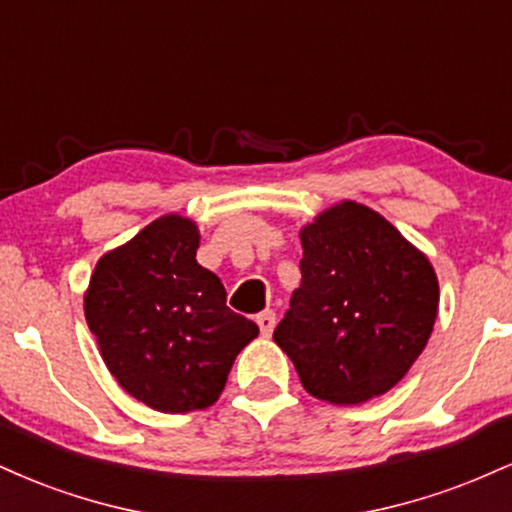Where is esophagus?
<instances>
[{
	"mask_svg": "<svg viewBox=\"0 0 512 512\" xmlns=\"http://www.w3.org/2000/svg\"><path fill=\"white\" fill-rule=\"evenodd\" d=\"M255 322H257V325H260V332L264 334V337H269V334H272V330H274L276 317H274L272 310H264V313H260V315L255 317Z\"/></svg>",
	"mask_w": 512,
	"mask_h": 512,
	"instance_id": "1",
	"label": "esophagus"
}]
</instances>
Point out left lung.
<instances>
[{
    "label": "left lung",
    "mask_w": 512,
    "mask_h": 512,
    "mask_svg": "<svg viewBox=\"0 0 512 512\" xmlns=\"http://www.w3.org/2000/svg\"><path fill=\"white\" fill-rule=\"evenodd\" d=\"M298 236L303 279L274 342L322 402L351 407L385 395L436 325V269L385 216L351 199L320 211Z\"/></svg>",
    "instance_id": "1"
}]
</instances>
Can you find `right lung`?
Here are the masks:
<instances>
[{"instance_id":"right-lung-1","label":"right lung","mask_w":512,"mask_h":512,"mask_svg":"<svg viewBox=\"0 0 512 512\" xmlns=\"http://www.w3.org/2000/svg\"><path fill=\"white\" fill-rule=\"evenodd\" d=\"M197 248V223L166 214L105 252L84 293L88 330L110 375L163 414L211 407L236 356L260 334L228 308Z\"/></svg>"}]
</instances>
